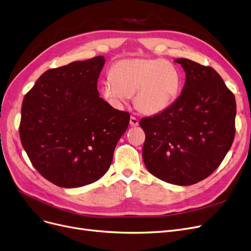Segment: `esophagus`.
I'll list each match as a JSON object with an SVG mask.
<instances>
[{
    "instance_id": "1",
    "label": "esophagus",
    "mask_w": 251,
    "mask_h": 251,
    "mask_svg": "<svg viewBox=\"0 0 251 251\" xmlns=\"http://www.w3.org/2000/svg\"><path fill=\"white\" fill-rule=\"evenodd\" d=\"M139 122H138V119L134 116H131L130 117V125L131 126H138Z\"/></svg>"
}]
</instances>
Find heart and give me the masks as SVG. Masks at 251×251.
<instances>
[{
    "label": "heart",
    "mask_w": 251,
    "mask_h": 251,
    "mask_svg": "<svg viewBox=\"0 0 251 251\" xmlns=\"http://www.w3.org/2000/svg\"><path fill=\"white\" fill-rule=\"evenodd\" d=\"M111 79L101 85L103 99L116 108L134 94L137 110L156 115L167 110L176 100L181 88V77L176 65L164 59H124L116 62Z\"/></svg>",
    "instance_id": "1"
}]
</instances>
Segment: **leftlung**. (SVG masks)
<instances>
[{
  "label": "left lung",
  "mask_w": 251,
  "mask_h": 251,
  "mask_svg": "<svg viewBox=\"0 0 251 251\" xmlns=\"http://www.w3.org/2000/svg\"><path fill=\"white\" fill-rule=\"evenodd\" d=\"M174 61L186 72V83L167 110L140 120L143 158L152 176L190 186L208 177L231 149L236 101L212 68L187 58Z\"/></svg>",
  "instance_id": "1"
}]
</instances>
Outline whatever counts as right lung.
<instances>
[{
	"mask_svg": "<svg viewBox=\"0 0 251 251\" xmlns=\"http://www.w3.org/2000/svg\"><path fill=\"white\" fill-rule=\"evenodd\" d=\"M103 56L46 71L21 106V144L43 177L61 188L100 179L129 124L128 112L104 101L97 91Z\"/></svg>",
	"mask_w": 251,
	"mask_h": 251,
	"instance_id": "1",
	"label": "right lung"
}]
</instances>
